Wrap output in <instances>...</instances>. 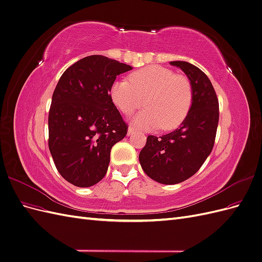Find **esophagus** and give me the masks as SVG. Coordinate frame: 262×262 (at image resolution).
<instances>
[{"mask_svg":"<svg viewBox=\"0 0 262 262\" xmlns=\"http://www.w3.org/2000/svg\"><path fill=\"white\" fill-rule=\"evenodd\" d=\"M136 132H137V129L134 128V126L130 125L129 128H128V136H132V134H134Z\"/></svg>","mask_w":262,"mask_h":262,"instance_id":"34e87169","label":"esophagus"}]
</instances>
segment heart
Here are the masks:
<instances>
[{
  "mask_svg": "<svg viewBox=\"0 0 262 262\" xmlns=\"http://www.w3.org/2000/svg\"><path fill=\"white\" fill-rule=\"evenodd\" d=\"M129 80L116 81L110 96L125 115L143 106L144 99L146 108L134 116V124L145 129L160 126L162 130H171L185 120L193 99L192 85L187 76L160 66H149L133 72Z\"/></svg>",
  "mask_w": 262,
  "mask_h": 262,
  "instance_id": "1",
  "label": "heart"
}]
</instances>
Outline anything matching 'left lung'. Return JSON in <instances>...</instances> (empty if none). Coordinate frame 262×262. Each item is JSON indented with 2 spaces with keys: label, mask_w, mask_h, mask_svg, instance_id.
Instances as JSON below:
<instances>
[{
  "label": "left lung",
  "mask_w": 262,
  "mask_h": 262,
  "mask_svg": "<svg viewBox=\"0 0 262 262\" xmlns=\"http://www.w3.org/2000/svg\"><path fill=\"white\" fill-rule=\"evenodd\" d=\"M170 64L191 82V108L176 130L160 138L148 136L139 155L146 175L164 185L179 184L200 169L212 152L219 124V100L209 77L189 62Z\"/></svg>",
  "instance_id": "left-lung-1"
}]
</instances>
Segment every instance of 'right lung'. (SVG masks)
I'll return each mask as SVG.
<instances>
[{
    "mask_svg": "<svg viewBox=\"0 0 262 262\" xmlns=\"http://www.w3.org/2000/svg\"><path fill=\"white\" fill-rule=\"evenodd\" d=\"M132 67L90 55L64 71L53 92L48 124L49 149L60 175L76 187L105 177L112 147L128 132L110 89Z\"/></svg>",
    "mask_w": 262,
    "mask_h": 262,
    "instance_id": "right-lung-1",
    "label": "right lung"
}]
</instances>
